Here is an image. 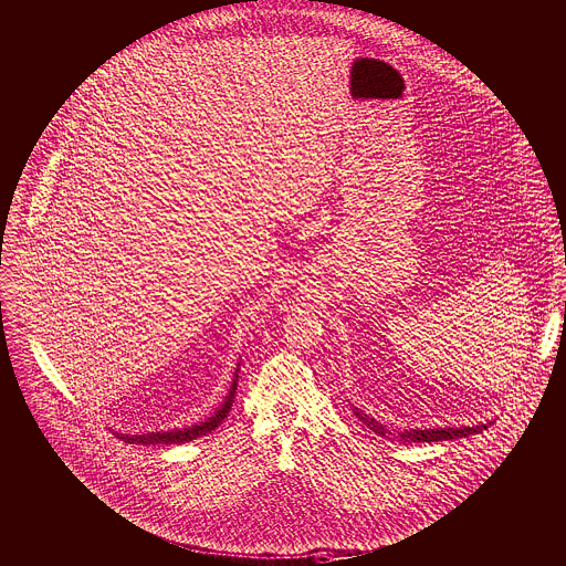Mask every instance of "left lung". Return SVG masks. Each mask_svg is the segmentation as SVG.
Returning a JSON list of instances; mask_svg holds the SVG:
<instances>
[{
  "label": "left lung",
  "instance_id": "8db88e82",
  "mask_svg": "<svg viewBox=\"0 0 566 566\" xmlns=\"http://www.w3.org/2000/svg\"><path fill=\"white\" fill-rule=\"evenodd\" d=\"M353 413L355 418L366 427L370 429L373 433H378L382 438H398L400 442H440V440H455V438H469L473 433H482L489 424H478V427H447V429H405V431H391L389 427H385L382 422L373 420L370 416H366L364 411L355 409L353 407Z\"/></svg>",
  "mask_w": 566,
  "mask_h": 566
}]
</instances>
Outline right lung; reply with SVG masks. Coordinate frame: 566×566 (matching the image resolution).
Segmentation results:
<instances>
[{
	"label": "right lung",
	"instance_id": "right-lung-1",
	"mask_svg": "<svg viewBox=\"0 0 566 566\" xmlns=\"http://www.w3.org/2000/svg\"><path fill=\"white\" fill-rule=\"evenodd\" d=\"M235 389H238V373L233 378V385H231V391L227 396V400L222 402V407L205 422L200 424H193V427H186V429H172V431H157V433H142V436H128V433H117L119 440L128 442V444H184V442H191V440H198L211 431H216L224 418L229 416L231 407H233V400H235Z\"/></svg>",
	"mask_w": 566,
	"mask_h": 566
}]
</instances>
